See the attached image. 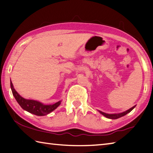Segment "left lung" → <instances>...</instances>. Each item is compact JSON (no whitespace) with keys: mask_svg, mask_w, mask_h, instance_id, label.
I'll list each match as a JSON object with an SVG mask.
<instances>
[{"mask_svg":"<svg viewBox=\"0 0 153 153\" xmlns=\"http://www.w3.org/2000/svg\"><path fill=\"white\" fill-rule=\"evenodd\" d=\"M135 107H136V105H134V106L131 107V108H130L129 109L125 111H124V112L119 113H113V114H109V113H104V112L101 111H98L100 112L101 115H103V116L105 117L106 118L111 119H118V118L124 116L125 115H127V113H130L131 111H132Z\"/></svg>","mask_w":153,"mask_h":153,"instance_id":"8db88e82","label":"left lung"}]
</instances>
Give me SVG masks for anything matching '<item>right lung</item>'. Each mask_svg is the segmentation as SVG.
<instances>
[{
  "label": "right lung",
  "mask_w": 153,
  "mask_h": 153,
  "mask_svg": "<svg viewBox=\"0 0 153 153\" xmlns=\"http://www.w3.org/2000/svg\"><path fill=\"white\" fill-rule=\"evenodd\" d=\"M10 88L14 97L16 99L18 103L20 105V106L24 110L36 115L44 116L49 114L50 113L53 111V110H55L61 104L62 102V101H59L58 102L56 103L46 105L36 100H26V99H25L22 96H20L19 94V93L15 90L13 83L11 82V79Z\"/></svg>",
  "instance_id": "add662e5"
}]
</instances>
